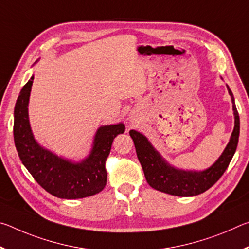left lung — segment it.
Here are the masks:
<instances>
[{
	"label": "left lung",
	"instance_id": "obj_1",
	"mask_svg": "<svg viewBox=\"0 0 249 249\" xmlns=\"http://www.w3.org/2000/svg\"><path fill=\"white\" fill-rule=\"evenodd\" d=\"M226 87L233 104L234 129L224 151L208 169L202 171L183 170L172 166L151 145L145 135L135 129L129 130V135L133 138L136 148L138 160L144 170L145 178L151 188L171 196H193L205 192L224 174L237 148L239 137L238 112L233 93L230 87Z\"/></svg>",
	"mask_w": 249,
	"mask_h": 249
}]
</instances>
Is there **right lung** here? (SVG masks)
Masks as SVG:
<instances>
[{
	"label": "right lung",
	"mask_w": 249,
	"mask_h": 249,
	"mask_svg": "<svg viewBox=\"0 0 249 249\" xmlns=\"http://www.w3.org/2000/svg\"><path fill=\"white\" fill-rule=\"evenodd\" d=\"M33 80L34 75L20 90L14 108V142L23 165L41 188L60 199H82L101 192L107 184L105 161L112 142L117 135L125 132V125L100 126L89 155L80 161L53 154L38 144L29 123L28 103Z\"/></svg>",
	"instance_id": "obj_1"
}]
</instances>
